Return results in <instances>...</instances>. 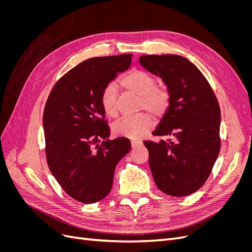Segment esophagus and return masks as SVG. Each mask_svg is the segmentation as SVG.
I'll return each instance as SVG.
<instances>
[{
    "mask_svg": "<svg viewBox=\"0 0 252 252\" xmlns=\"http://www.w3.org/2000/svg\"><path fill=\"white\" fill-rule=\"evenodd\" d=\"M142 144V141H139V140H131V147L132 148H136L139 146V145Z\"/></svg>",
    "mask_w": 252,
    "mask_h": 252,
    "instance_id": "34e87169",
    "label": "esophagus"
}]
</instances>
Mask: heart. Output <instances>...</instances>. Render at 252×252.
Masks as SVG:
<instances>
[{
    "label": "heart",
    "mask_w": 252,
    "mask_h": 252,
    "mask_svg": "<svg viewBox=\"0 0 252 252\" xmlns=\"http://www.w3.org/2000/svg\"><path fill=\"white\" fill-rule=\"evenodd\" d=\"M121 86L127 93L139 96L138 109H146L155 117H162L169 107L170 94L167 88L157 85V80L151 73L132 69L120 80ZM101 105L104 112L110 118L119 113L118 89L114 84H108L102 91ZM152 126V119L148 112H140L135 116L124 117L112 125V131L118 136L140 139Z\"/></svg>",
    "instance_id": "b5f03b06"
}]
</instances>
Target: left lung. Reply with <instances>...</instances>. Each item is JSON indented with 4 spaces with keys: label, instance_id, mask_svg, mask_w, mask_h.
Wrapping results in <instances>:
<instances>
[{
    "label": "left lung",
    "instance_id": "1",
    "mask_svg": "<svg viewBox=\"0 0 252 252\" xmlns=\"http://www.w3.org/2000/svg\"><path fill=\"white\" fill-rule=\"evenodd\" d=\"M140 64L159 77L170 94L169 107L152 132L174 140L145 141L149 166L158 188L186 196L207 181L220 148V109L204 74L177 55L142 56Z\"/></svg>",
    "mask_w": 252,
    "mask_h": 252
}]
</instances>
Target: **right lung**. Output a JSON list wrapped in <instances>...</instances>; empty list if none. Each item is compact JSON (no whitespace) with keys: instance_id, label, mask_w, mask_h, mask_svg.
I'll return each mask as SVG.
<instances>
[{"instance_id":"right-lung-1","label":"right lung","mask_w":252,"mask_h":252,"mask_svg":"<svg viewBox=\"0 0 252 252\" xmlns=\"http://www.w3.org/2000/svg\"><path fill=\"white\" fill-rule=\"evenodd\" d=\"M131 55L91 58L72 68L52 88L43 127L48 167L65 192L84 204L103 200L114 169L131 148L127 138L109 140L102 91L127 70Z\"/></svg>"}]
</instances>
